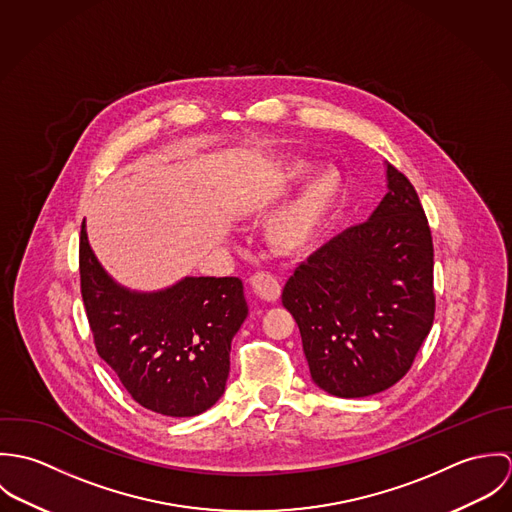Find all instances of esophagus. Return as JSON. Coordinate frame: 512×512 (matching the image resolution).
I'll return each instance as SVG.
<instances>
[{"mask_svg":"<svg viewBox=\"0 0 512 512\" xmlns=\"http://www.w3.org/2000/svg\"><path fill=\"white\" fill-rule=\"evenodd\" d=\"M250 286L254 293L266 301H278L280 293H282V286L278 282V278L270 272H258L256 276H252Z\"/></svg>","mask_w":512,"mask_h":512,"instance_id":"esophagus-1","label":"esophagus"}]
</instances>
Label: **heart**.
<instances>
[{"label":"heart","instance_id":"1","mask_svg":"<svg viewBox=\"0 0 512 512\" xmlns=\"http://www.w3.org/2000/svg\"><path fill=\"white\" fill-rule=\"evenodd\" d=\"M313 169L311 161L292 159L274 179V195H286ZM343 175L335 167H323L311 175L292 201L276 215L270 226L272 240L286 252L307 248L333 217L343 197Z\"/></svg>","mask_w":512,"mask_h":512}]
</instances>
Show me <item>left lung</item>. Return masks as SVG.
Wrapping results in <instances>:
<instances>
[{
  "instance_id": "8db88e82",
  "label": "left lung",
  "mask_w": 512,
  "mask_h": 512,
  "mask_svg": "<svg viewBox=\"0 0 512 512\" xmlns=\"http://www.w3.org/2000/svg\"><path fill=\"white\" fill-rule=\"evenodd\" d=\"M388 193L299 264L282 303L299 327L313 382L339 398L396 384L428 337L434 311V244L412 183L386 163Z\"/></svg>"
}]
</instances>
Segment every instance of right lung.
Listing matches in <instances>:
<instances>
[{
	"label": "right lung",
	"mask_w": 512,
	"mask_h": 512,
	"mask_svg": "<svg viewBox=\"0 0 512 512\" xmlns=\"http://www.w3.org/2000/svg\"><path fill=\"white\" fill-rule=\"evenodd\" d=\"M80 292L100 359L147 410L197 416L219 402L230 343L248 315L238 278H193L157 292L120 286L80 228Z\"/></svg>",
	"instance_id": "1"
}]
</instances>
